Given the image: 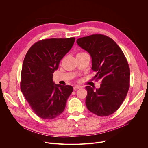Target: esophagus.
Masks as SVG:
<instances>
[{"label":"esophagus","mask_w":148,"mask_h":148,"mask_svg":"<svg viewBox=\"0 0 148 148\" xmlns=\"http://www.w3.org/2000/svg\"><path fill=\"white\" fill-rule=\"evenodd\" d=\"M80 88H81V87H80V86H75L74 87V90H76L79 89Z\"/></svg>","instance_id":"esophagus-1"}]
</instances>
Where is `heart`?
Returning <instances> with one entry per match:
<instances>
[{"instance_id": "b5f03b06", "label": "heart", "mask_w": 148, "mask_h": 148, "mask_svg": "<svg viewBox=\"0 0 148 148\" xmlns=\"http://www.w3.org/2000/svg\"><path fill=\"white\" fill-rule=\"evenodd\" d=\"M82 53H83V52H81V53H78V54H82Z\"/></svg>"}]
</instances>
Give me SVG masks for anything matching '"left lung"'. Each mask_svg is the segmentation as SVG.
I'll return each instance as SVG.
<instances>
[{
  "label": "left lung",
  "mask_w": 148,
  "mask_h": 148,
  "mask_svg": "<svg viewBox=\"0 0 148 148\" xmlns=\"http://www.w3.org/2000/svg\"><path fill=\"white\" fill-rule=\"evenodd\" d=\"M77 43L92 58L94 79H101L100 88L94 90L90 86L86 103L88 110L99 116L114 113L124 101L130 88V69L120 47L110 37L92 34L77 40Z\"/></svg>",
  "instance_id": "left-lung-1"
}]
</instances>
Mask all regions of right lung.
Wrapping results in <instances>:
<instances>
[{"instance_id": "1", "label": "right lung", "mask_w": 148, "mask_h": 148, "mask_svg": "<svg viewBox=\"0 0 148 148\" xmlns=\"http://www.w3.org/2000/svg\"><path fill=\"white\" fill-rule=\"evenodd\" d=\"M75 37L42 40L26 53L21 73L20 88L34 112L52 119L64 111L73 91L71 86L56 84L53 73L61 60L72 48Z\"/></svg>"}]
</instances>
